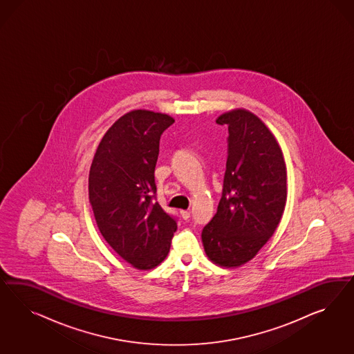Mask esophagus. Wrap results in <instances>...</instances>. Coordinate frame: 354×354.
Returning a JSON list of instances; mask_svg holds the SVG:
<instances>
[{
    "label": "esophagus",
    "mask_w": 354,
    "mask_h": 354,
    "mask_svg": "<svg viewBox=\"0 0 354 354\" xmlns=\"http://www.w3.org/2000/svg\"><path fill=\"white\" fill-rule=\"evenodd\" d=\"M180 215H182L183 219L187 221V219L191 216V213H189L188 210H180Z\"/></svg>",
    "instance_id": "1"
}]
</instances>
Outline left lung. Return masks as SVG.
I'll return each instance as SVG.
<instances>
[{"label": "left lung", "instance_id": "8db88e82", "mask_svg": "<svg viewBox=\"0 0 354 354\" xmlns=\"http://www.w3.org/2000/svg\"><path fill=\"white\" fill-rule=\"evenodd\" d=\"M228 126L222 198L201 234L205 253L222 268H239L274 235L287 203V167L278 141L245 109L216 119Z\"/></svg>", "mask_w": 354, "mask_h": 354}]
</instances>
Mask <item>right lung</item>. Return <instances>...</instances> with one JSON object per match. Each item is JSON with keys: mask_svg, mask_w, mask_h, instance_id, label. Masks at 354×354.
Listing matches in <instances>:
<instances>
[{"mask_svg": "<svg viewBox=\"0 0 354 354\" xmlns=\"http://www.w3.org/2000/svg\"><path fill=\"white\" fill-rule=\"evenodd\" d=\"M167 114L132 110L107 129L89 170V203L97 227L120 257L138 270L167 257L178 225L156 200L154 169Z\"/></svg>", "mask_w": 354, "mask_h": 354, "instance_id": "1", "label": "right lung"}]
</instances>
